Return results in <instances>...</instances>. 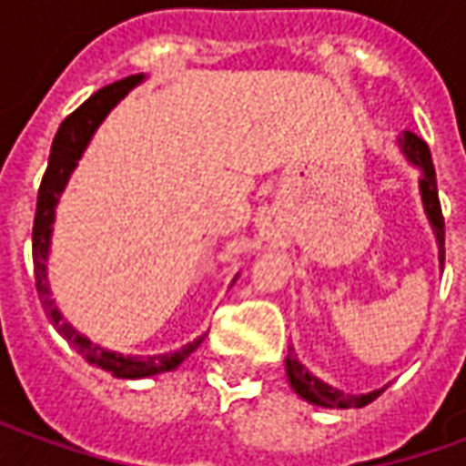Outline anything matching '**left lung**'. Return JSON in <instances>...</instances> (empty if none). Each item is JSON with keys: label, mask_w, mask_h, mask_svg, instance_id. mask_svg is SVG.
<instances>
[{"label": "left lung", "mask_w": 466, "mask_h": 466, "mask_svg": "<svg viewBox=\"0 0 466 466\" xmlns=\"http://www.w3.org/2000/svg\"><path fill=\"white\" fill-rule=\"evenodd\" d=\"M404 159L420 169V197L424 214L430 219L431 232L437 239V252H440V269L444 267V219H441L440 194H437V174H434V164H431V154L427 142H421L414 132H401L397 137ZM287 367V380L304 401H309L314 407H324V410H351V407H364L380 397L381 390L367 391V394H347V391L337 390L332 384H327L319 377H314L312 371L304 367L299 357L294 354V347H289V354L284 360Z\"/></svg>", "instance_id": "obj_1"}]
</instances>
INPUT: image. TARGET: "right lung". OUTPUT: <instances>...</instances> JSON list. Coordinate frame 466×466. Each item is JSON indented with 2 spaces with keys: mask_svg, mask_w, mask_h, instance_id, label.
Masks as SVG:
<instances>
[{
  "mask_svg": "<svg viewBox=\"0 0 466 466\" xmlns=\"http://www.w3.org/2000/svg\"><path fill=\"white\" fill-rule=\"evenodd\" d=\"M144 82V75L124 76L115 85L102 86L99 92L86 99L85 105L79 106L76 112L66 116L65 122L59 124V132L55 134L52 142V152H49V164H46L45 179L39 187V197H36V214H35V229H32V254H35V279H36V294L42 299L49 322L55 324V329L66 342L72 344L89 364H95L99 370L109 371L116 380H144V377H154L162 371H172L182 364L189 354H192L199 344L204 342V337H197L194 342L184 344L182 350L164 351V354H122V351L105 350L95 344L86 334L75 329L72 324L66 322L65 314L59 312V307L52 299V287H49V277H46V259H49V249H52V232H55L56 219V204L59 197L65 192L69 177L76 169L79 159L85 157L86 147L92 142V137L99 129V124L105 122L109 112L115 109L124 96L132 92L134 86H139ZM239 277V274H237ZM234 277V279H237Z\"/></svg>",
  "mask_w": 466,
  "mask_h": 466,
  "instance_id": "1",
  "label": "right lung"
}]
</instances>
